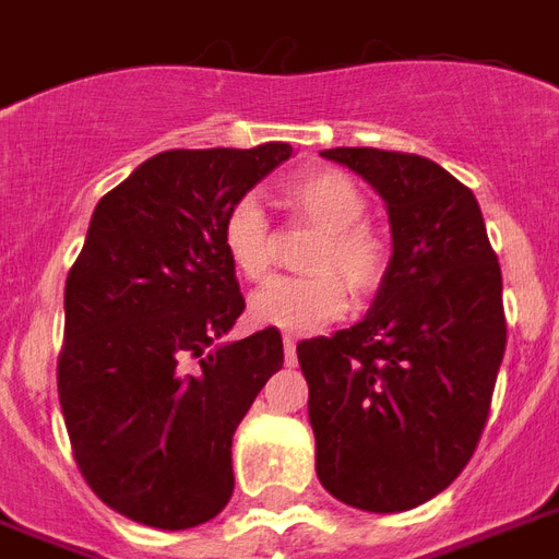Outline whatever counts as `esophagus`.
I'll list each match as a JSON object with an SVG mask.
<instances>
[{"label": "esophagus", "instance_id": "esophagus-1", "mask_svg": "<svg viewBox=\"0 0 559 559\" xmlns=\"http://www.w3.org/2000/svg\"><path fill=\"white\" fill-rule=\"evenodd\" d=\"M284 359H287V366H296V336L293 333H284Z\"/></svg>", "mask_w": 559, "mask_h": 559}]
</instances>
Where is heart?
<instances>
[{"label": "heart", "instance_id": "b5f03b06", "mask_svg": "<svg viewBox=\"0 0 559 559\" xmlns=\"http://www.w3.org/2000/svg\"><path fill=\"white\" fill-rule=\"evenodd\" d=\"M293 217L319 228L305 266L310 275H284L266 281L249 301L258 324L307 333L340 319L350 293L373 296L391 266L389 240L368 223L366 193L342 170L313 168L298 174L284 188ZM219 243L237 275L261 281L272 266L270 219L252 193L237 197L219 223Z\"/></svg>", "mask_w": 559, "mask_h": 559}]
</instances>
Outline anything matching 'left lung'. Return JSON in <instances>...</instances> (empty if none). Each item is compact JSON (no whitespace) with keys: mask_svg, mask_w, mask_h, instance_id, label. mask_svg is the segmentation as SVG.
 Segmentation results:
<instances>
[{"mask_svg":"<svg viewBox=\"0 0 559 559\" xmlns=\"http://www.w3.org/2000/svg\"><path fill=\"white\" fill-rule=\"evenodd\" d=\"M322 156L380 191L394 252L362 322L298 342L316 473L350 508L408 511L459 478L485 432L508 342L502 270L476 197L441 165L377 147Z\"/></svg>","mask_w":559,"mask_h":559,"instance_id":"1","label":"left lung"}]
</instances>
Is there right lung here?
I'll return each instance as SVG.
<instances>
[{
    "mask_svg": "<svg viewBox=\"0 0 559 559\" xmlns=\"http://www.w3.org/2000/svg\"><path fill=\"white\" fill-rule=\"evenodd\" d=\"M289 153L165 151L95 205L66 278L57 394L81 476L127 520L193 528L235 490L231 435L284 342L266 328L214 348L246 307L219 223Z\"/></svg>",
    "mask_w": 559,
    "mask_h": 559,
    "instance_id": "obj_1",
    "label": "right lung"
}]
</instances>
